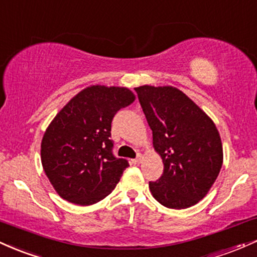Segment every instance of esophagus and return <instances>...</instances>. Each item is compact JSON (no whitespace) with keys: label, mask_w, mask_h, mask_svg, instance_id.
<instances>
[{"label":"esophagus","mask_w":257,"mask_h":257,"mask_svg":"<svg viewBox=\"0 0 257 257\" xmlns=\"http://www.w3.org/2000/svg\"><path fill=\"white\" fill-rule=\"evenodd\" d=\"M141 159H143V156L140 155V153H139V155L137 156V158L135 159H132V163L133 164H139L141 162Z\"/></svg>","instance_id":"obj_1"}]
</instances>
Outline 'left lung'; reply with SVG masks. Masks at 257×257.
<instances>
[{
    "label": "left lung",
    "mask_w": 257,
    "mask_h": 257,
    "mask_svg": "<svg viewBox=\"0 0 257 257\" xmlns=\"http://www.w3.org/2000/svg\"><path fill=\"white\" fill-rule=\"evenodd\" d=\"M164 170L150 190L161 204L190 208L204 198L222 167V144L214 122L174 87L135 88Z\"/></svg>",
    "instance_id": "1"
}]
</instances>
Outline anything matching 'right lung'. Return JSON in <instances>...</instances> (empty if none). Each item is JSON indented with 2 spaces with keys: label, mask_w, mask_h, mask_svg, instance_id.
<instances>
[{
  "label": "right lung",
  "mask_w": 257,
  "mask_h": 257,
  "mask_svg": "<svg viewBox=\"0 0 257 257\" xmlns=\"http://www.w3.org/2000/svg\"><path fill=\"white\" fill-rule=\"evenodd\" d=\"M134 99L126 88L91 85L55 116L43 135L41 159L59 196L90 205L116 187L129 163L113 155L111 122Z\"/></svg>",
  "instance_id": "right-lung-1"
}]
</instances>
